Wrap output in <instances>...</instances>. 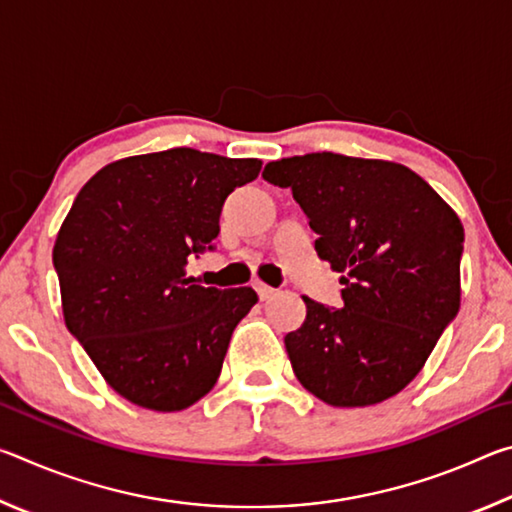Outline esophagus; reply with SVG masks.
Here are the masks:
<instances>
[{
	"label": "esophagus",
	"mask_w": 512,
	"mask_h": 512,
	"mask_svg": "<svg viewBox=\"0 0 512 512\" xmlns=\"http://www.w3.org/2000/svg\"><path fill=\"white\" fill-rule=\"evenodd\" d=\"M255 291H257V296H259V300H268L275 293V289L273 287H268V284H262V282H257L255 284Z\"/></svg>",
	"instance_id": "34e87169"
}]
</instances>
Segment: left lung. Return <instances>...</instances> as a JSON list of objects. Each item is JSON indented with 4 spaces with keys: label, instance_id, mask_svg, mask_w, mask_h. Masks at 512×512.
Here are the masks:
<instances>
[{
    "label": "left lung",
    "instance_id": "obj_1",
    "mask_svg": "<svg viewBox=\"0 0 512 512\" xmlns=\"http://www.w3.org/2000/svg\"><path fill=\"white\" fill-rule=\"evenodd\" d=\"M341 273L343 307L302 296L307 318L284 336L293 372L332 406H370L422 370L461 307L463 223L409 167L339 153L268 162Z\"/></svg>",
    "mask_w": 512,
    "mask_h": 512
}]
</instances>
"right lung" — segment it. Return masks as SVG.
<instances>
[{
    "label": "right lung",
    "mask_w": 512,
    "mask_h": 512,
    "mask_svg": "<svg viewBox=\"0 0 512 512\" xmlns=\"http://www.w3.org/2000/svg\"><path fill=\"white\" fill-rule=\"evenodd\" d=\"M255 158L169 149L110 162L83 185L54 246L69 332L142 409L183 411L212 391L250 287H201L187 259L214 250L221 207Z\"/></svg>",
    "instance_id": "add662e5"
}]
</instances>
